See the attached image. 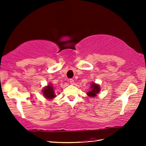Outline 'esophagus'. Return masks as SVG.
Wrapping results in <instances>:
<instances>
[{
  "instance_id": "1",
  "label": "esophagus",
  "mask_w": 146,
  "mask_h": 146,
  "mask_svg": "<svg viewBox=\"0 0 146 146\" xmlns=\"http://www.w3.org/2000/svg\"><path fill=\"white\" fill-rule=\"evenodd\" d=\"M69 82H70V84L72 85V84H74V81L73 79H70Z\"/></svg>"
}]
</instances>
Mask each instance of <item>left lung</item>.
Returning a JSON list of instances; mask_svg holds the SVG:
<instances>
[{"instance_id": "obj_1", "label": "left lung", "mask_w": 146, "mask_h": 146, "mask_svg": "<svg viewBox=\"0 0 146 146\" xmlns=\"http://www.w3.org/2000/svg\"><path fill=\"white\" fill-rule=\"evenodd\" d=\"M91 91L88 92V95L91 97H94L96 96V94L99 93L100 91V86L98 84H94V83H93L91 85Z\"/></svg>"}]
</instances>
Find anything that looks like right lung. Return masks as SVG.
Wrapping results in <instances>:
<instances>
[{
    "label": "right lung",
    "mask_w": 146,
    "mask_h": 146,
    "mask_svg": "<svg viewBox=\"0 0 146 146\" xmlns=\"http://www.w3.org/2000/svg\"><path fill=\"white\" fill-rule=\"evenodd\" d=\"M43 93L44 97L48 98V99H52V98L55 97V92L52 85H48L47 87L44 88L43 90Z\"/></svg>",
    "instance_id": "obj_1"
}]
</instances>
